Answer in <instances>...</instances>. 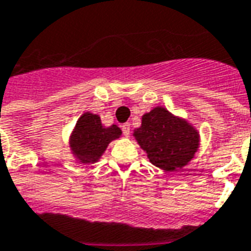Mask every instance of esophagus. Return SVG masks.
<instances>
[{"mask_svg": "<svg viewBox=\"0 0 251 251\" xmlns=\"http://www.w3.org/2000/svg\"><path fill=\"white\" fill-rule=\"evenodd\" d=\"M121 129H122L124 136L129 137V134H130V125H129V124H124V125H121Z\"/></svg>", "mask_w": 251, "mask_h": 251, "instance_id": "esophagus-1", "label": "esophagus"}]
</instances>
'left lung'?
<instances>
[{"label":"left lung","mask_w":251,"mask_h":251,"mask_svg":"<svg viewBox=\"0 0 251 251\" xmlns=\"http://www.w3.org/2000/svg\"><path fill=\"white\" fill-rule=\"evenodd\" d=\"M134 137L149 161L164 171L183 168L199 148V133L194 126L160 106L142 115Z\"/></svg>","instance_id":"8db88e82"}]
</instances>
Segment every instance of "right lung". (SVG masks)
I'll return each instance as SVG.
<instances>
[{"mask_svg": "<svg viewBox=\"0 0 251 251\" xmlns=\"http://www.w3.org/2000/svg\"><path fill=\"white\" fill-rule=\"evenodd\" d=\"M121 134L122 131L117 125L104 127L98 115L84 113L76 122L70 137V147L80 163H95L110 142L118 138Z\"/></svg>", "mask_w": 251, "mask_h": 251, "instance_id": "1", "label": "right lung"}]
</instances>
